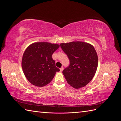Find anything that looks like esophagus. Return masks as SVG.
Returning a JSON list of instances; mask_svg holds the SVG:
<instances>
[{"instance_id":"obj_1","label":"esophagus","mask_w":121,"mask_h":121,"mask_svg":"<svg viewBox=\"0 0 121 121\" xmlns=\"http://www.w3.org/2000/svg\"><path fill=\"white\" fill-rule=\"evenodd\" d=\"M60 72H62V71H63L64 68H63V67H61V68H60Z\"/></svg>"}]
</instances>
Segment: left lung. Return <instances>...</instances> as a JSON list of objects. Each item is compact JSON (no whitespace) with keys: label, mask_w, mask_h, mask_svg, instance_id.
Returning <instances> with one entry per match:
<instances>
[{"label":"left lung","mask_w":121,"mask_h":121,"mask_svg":"<svg viewBox=\"0 0 121 121\" xmlns=\"http://www.w3.org/2000/svg\"><path fill=\"white\" fill-rule=\"evenodd\" d=\"M60 45L70 61L69 67L63 72L68 83L75 89L85 86L93 79L98 66L94 47L82 41L61 43Z\"/></svg>","instance_id":"1"}]
</instances>
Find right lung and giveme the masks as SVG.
Here are the masks:
<instances>
[{"mask_svg": "<svg viewBox=\"0 0 121 121\" xmlns=\"http://www.w3.org/2000/svg\"><path fill=\"white\" fill-rule=\"evenodd\" d=\"M60 47L57 43L36 42L29 45L24 52L22 67L26 78L33 85L42 87L49 84L60 69L52 55Z\"/></svg>", "mask_w": 121, "mask_h": 121, "instance_id": "add662e5", "label": "right lung"}]
</instances>
